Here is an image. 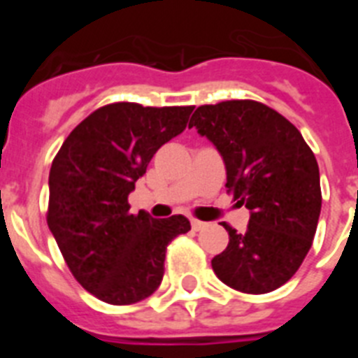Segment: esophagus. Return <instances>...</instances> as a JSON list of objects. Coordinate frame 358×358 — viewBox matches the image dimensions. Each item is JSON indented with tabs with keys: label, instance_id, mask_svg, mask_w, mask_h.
<instances>
[{
	"label": "esophagus",
	"instance_id": "obj_1",
	"mask_svg": "<svg viewBox=\"0 0 358 358\" xmlns=\"http://www.w3.org/2000/svg\"><path fill=\"white\" fill-rule=\"evenodd\" d=\"M204 227H206V224L201 222V220H192V229L194 231H201L204 229Z\"/></svg>",
	"mask_w": 358,
	"mask_h": 358
}]
</instances>
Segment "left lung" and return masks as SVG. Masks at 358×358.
Returning <instances> with one entry per match:
<instances>
[{"label":"left lung","instance_id":"1","mask_svg":"<svg viewBox=\"0 0 358 358\" xmlns=\"http://www.w3.org/2000/svg\"><path fill=\"white\" fill-rule=\"evenodd\" d=\"M188 127L217 147L227 194L251 211L245 233L224 224L229 243L211 260L215 274L245 294L280 289L301 267L317 229L322 197L314 152L285 116L255 100L197 107Z\"/></svg>","mask_w":358,"mask_h":358}]
</instances>
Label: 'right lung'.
<instances>
[{"instance_id": "right-lung-1", "label": "right lung", "mask_w": 358, "mask_h": 358, "mask_svg": "<svg viewBox=\"0 0 358 358\" xmlns=\"http://www.w3.org/2000/svg\"><path fill=\"white\" fill-rule=\"evenodd\" d=\"M194 106L116 102L73 129L50 170L48 227L75 280L109 305L152 296L166 245L189 231L182 215L129 213V194L157 148L186 129Z\"/></svg>"}]
</instances>
